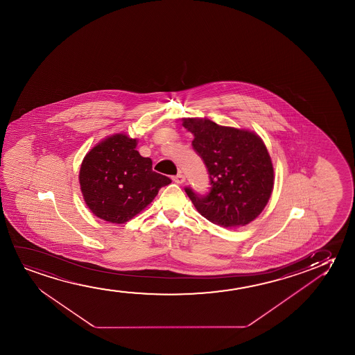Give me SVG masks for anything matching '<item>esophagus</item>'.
I'll list each match as a JSON object with an SVG mask.
<instances>
[{
	"label": "esophagus",
	"mask_w": 355,
	"mask_h": 355,
	"mask_svg": "<svg viewBox=\"0 0 355 355\" xmlns=\"http://www.w3.org/2000/svg\"><path fill=\"white\" fill-rule=\"evenodd\" d=\"M173 180H175V183H177V184H183L185 182V177L184 175H182V173H178V175H175L173 177Z\"/></svg>",
	"instance_id": "obj_1"
}]
</instances>
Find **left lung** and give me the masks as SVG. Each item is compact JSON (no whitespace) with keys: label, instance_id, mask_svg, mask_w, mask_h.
Returning <instances> with one entry per match:
<instances>
[{"label":"left lung","instance_id":"8db88e82","mask_svg":"<svg viewBox=\"0 0 355 355\" xmlns=\"http://www.w3.org/2000/svg\"><path fill=\"white\" fill-rule=\"evenodd\" d=\"M193 146L207 167L206 196L185 188L195 209L223 228L251 223L262 214L274 188V167L262 138L250 130L220 126L206 117H184Z\"/></svg>","mask_w":355,"mask_h":355}]
</instances>
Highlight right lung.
<instances>
[{
    "label": "right lung",
    "mask_w": 355,
    "mask_h": 355,
    "mask_svg": "<svg viewBox=\"0 0 355 355\" xmlns=\"http://www.w3.org/2000/svg\"><path fill=\"white\" fill-rule=\"evenodd\" d=\"M136 138L116 133L104 138L83 157L78 182L83 200L96 217L122 224L141 214L161 187L172 180L153 171V161L136 150Z\"/></svg>",
    "instance_id": "right-lung-1"
}]
</instances>
